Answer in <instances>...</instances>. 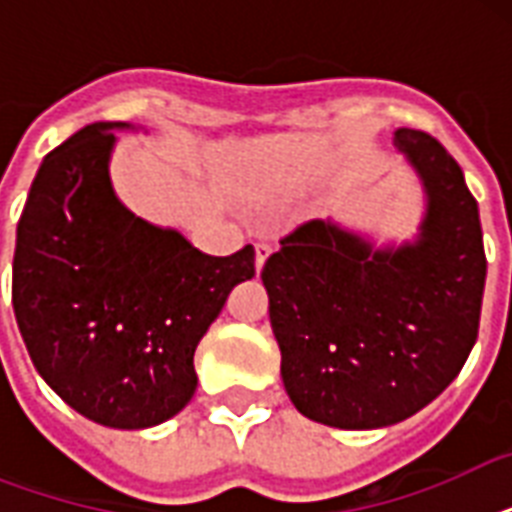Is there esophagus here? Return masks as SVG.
<instances>
[{
	"instance_id": "1",
	"label": "esophagus",
	"mask_w": 512,
	"mask_h": 512,
	"mask_svg": "<svg viewBox=\"0 0 512 512\" xmlns=\"http://www.w3.org/2000/svg\"><path fill=\"white\" fill-rule=\"evenodd\" d=\"M268 255H271V244L268 241H257L255 244V268L257 271H263L265 260H268Z\"/></svg>"
}]
</instances>
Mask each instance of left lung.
<instances>
[{
	"mask_svg": "<svg viewBox=\"0 0 512 512\" xmlns=\"http://www.w3.org/2000/svg\"><path fill=\"white\" fill-rule=\"evenodd\" d=\"M428 207L414 241L374 249L332 220L297 225L260 273L297 412L396 425L441 396L476 345L486 284L478 201L436 138L398 130Z\"/></svg>",
	"mask_w": 512,
	"mask_h": 512,
	"instance_id": "1",
	"label": "left lung"
}]
</instances>
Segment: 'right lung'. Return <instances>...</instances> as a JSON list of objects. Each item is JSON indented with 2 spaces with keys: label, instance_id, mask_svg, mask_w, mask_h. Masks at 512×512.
I'll return each instance as SVG.
<instances>
[{
  "label": "right lung",
  "instance_id": "obj_1",
  "mask_svg": "<svg viewBox=\"0 0 512 512\" xmlns=\"http://www.w3.org/2000/svg\"><path fill=\"white\" fill-rule=\"evenodd\" d=\"M124 122H95L44 156L18 220L12 308L42 380L87 420L140 430L196 390L193 353L255 249L204 255L132 215L108 162Z\"/></svg>",
  "mask_w": 512,
  "mask_h": 512
}]
</instances>
